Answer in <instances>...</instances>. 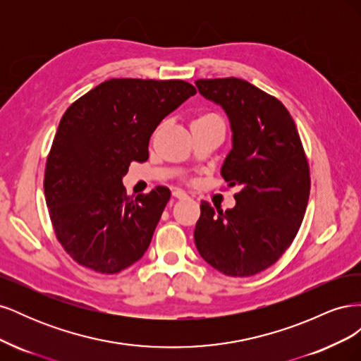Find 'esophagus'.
Segmentation results:
<instances>
[{
	"label": "esophagus",
	"instance_id": "esophagus-1",
	"mask_svg": "<svg viewBox=\"0 0 361 361\" xmlns=\"http://www.w3.org/2000/svg\"><path fill=\"white\" fill-rule=\"evenodd\" d=\"M173 197L174 199H179V200H185V199H188V194L187 192H183L182 190H173Z\"/></svg>",
	"mask_w": 361,
	"mask_h": 361
}]
</instances>
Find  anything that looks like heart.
Listing matches in <instances>:
<instances>
[{
	"mask_svg": "<svg viewBox=\"0 0 361 361\" xmlns=\"http://www.w3.org/2000/svg\"><path fill=\"white\" fill-rule=\"evenodd\" d=\"M216 120H220V117H218L216 114H212V113L200 114V116H197V117H195V118L192 120L191 128L200 126V125H206V123H211V122H216Z\"/></svg>",
	"mask_w": 361,
	"mask_h": 361,
	"instance_id": "1",
	"label": "heart"
}]
</instances>
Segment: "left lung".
Returning <instances> with one entry per match:
<instances>
[{
  "mask_svg": "<svg viewBox=\"0 0 361 361\" xmlns=\"http://www.w3.org/2000/svg\"><path fill=\"white\" fill-rule=\"evenodd\" d=\"M232 129L221 176L239 187L223 212L200 204L194 243L200 256L231 277H250L280 259L298 233L310 194V171L297 126L277 97L239 78L197 80Z\"/></svg>",
  "mask_w": 361,
  "mask_h": 361,
  "instance_id": "1",
  "label": "left lung"
}]
</instances>
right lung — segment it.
<instances>
[{"label":"right lung","mask_w":361,"mask_h":361,"mask_svg":"<svg viewBox=\"0 0 361 361\" xmlns=\"http://www.w3.org/2000/svg\"><path fill=\"white\" fill-rule=\"evenodd\" d=\"M197 93L180 80L113 78L63 114L47 159L45 199L59 243L101 274H117L143 257L170 190L129 197L122 183L130 162L149 158L161 120Z\"/></svg>","instance_id":"1"}]
</instances>
